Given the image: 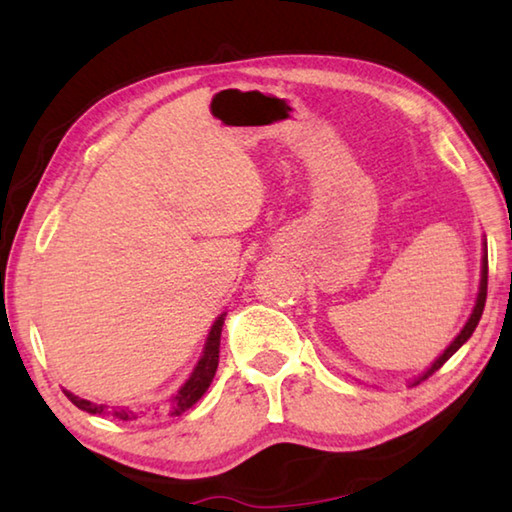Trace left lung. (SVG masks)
Listing matches in <instances>:
<instances>
[{
    "label": "left lung",
    "instance_id": "left-lung-1",
    "mask_svg": "<svg viewBox=\"0 0 512 512\" xmlns=\"http://www.w3.org/2000/svg\"><path fill=\"white\" fill-rule=\"evenodd\" d=\"M485 296H488V241L483 239V255H481V280H479V293H476V300H474V307H472V314H470V318L465 320L463 329H461V332H458V334L454 336V341L447 345V348L443 350V354H440V357H436V361H433L427 370H422L418 377H413V379L409 381V386L420 384V381H424V379H427V377H431L433 372H436L440 366H443V363H445L449 357H452V354H456L458 350L463 348V343H467V339H470V336L474 334L476 325H479L481 314H483V307H485Z\"/></svg>",
    "mask_w": 512,
    "mask_h": 512
}]
</instances>
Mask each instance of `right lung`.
<instances>
[{
	"label": "right lung",
	"mask_w": 512,
	"mask_h": 512,
	"mask_svg": "<svg viewBox=\"0 0 512 512\" xmlns=\"http://www.w3.org/2000/svg\"><path fill=\"white\" fill-rule=\"evenodd\" d=\"M225 316H228V311H223V314L216 316V320L210 327V332H207L203 352L196 361L192 375L187 377L185 384L178 388V393L169 400L167 415H171V418H176V415H183L187 409H192V406L205 395L207 388H210L212 379L216 375V366H219V345H221V329H223V323H225ZM63 393L67 395L69 402H72L74 406H79V409L85 411V413L112 415V418H117V420H137V418H140V415H137L131 409H115V406L108 409L106 404H94L90 400H83V397L74 395L72 391H63Z\"/></svg>",
	"instance_id": "right-lung-1"
}]
</instances>
